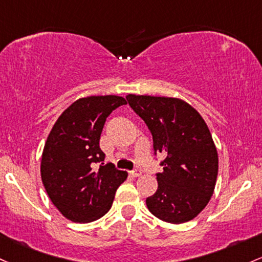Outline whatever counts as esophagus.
Returning <instances> with one entry per match:
<instances>
[{
    "instance_id": "1",
    "label": "esophagus",
    "mask_w": 262,
    "mask_h": 262,
    "mask_svg": "<svg viewBox=\"0 0 262 262\" xmlns=\"http://www.w3.org/2000/svg\"><path fill=\"white\" fill-rule=\"evenodd\" d=\"M129 175H130V177H133V178H138V177H140V175H142V171H140L139 169H134V170L129 171Z\"/></svg>"
}]
</instances>
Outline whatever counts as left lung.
Here are the masks:
<instances>
[{
    "label": "left lung",
    "mask_w": 262,
    "mask_h": 262,
    "mask_svg": "<svg viewBox=\"0 0 262 262\" xmlns=\"http://www.w3.org/2000/svg\"><path fill=\"white\" fill-rule=\"evenodd\" d=\"M126 100L148 125L155 154H165L158 190L146 198L149 211L170 224L192 220L208 205L219 169L205 120L179 98L128 94Z\"/></svg>",
    "instance_id": "left-lung-1"
}]
</instances>
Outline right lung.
Instances as JSON below:
<instances>
[{
	"mask_svg": "<svg viewBox=\"0 0 262 262\" xmlns=\"http://www.w3.org/2000/svg\"><path fill=\"white\" fill-rule=\"evenodd\" d=\"M126 104L123 97L92 96L76 100L54 123L43 148L41 178L53 205L68 220L91 223L112 208L128 173L104 164L99 139L105 119ZM100 162L98 171L93 168Z\"/></svg>",
	"mask_w": 262,
	"mask_h": 262,
	"instance_id": "right-lung-1",
	"label": "right lung"
}]
</instances>
